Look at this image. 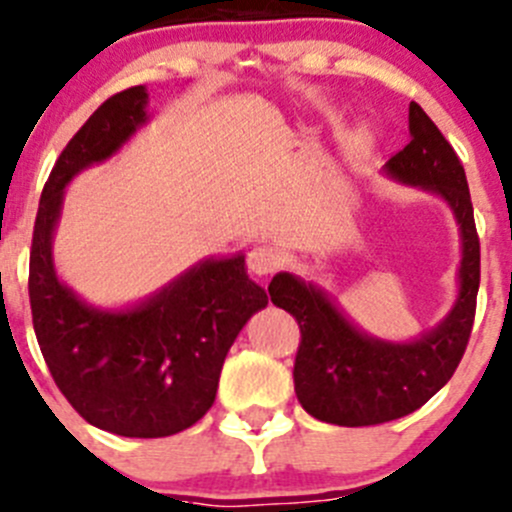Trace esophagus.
Segmentation results:
<instances>
[{
    "label": "esophagus",
    "mask_w": 512,
    "mask_h": 512,
    "mask_svg": "<svg viewBox=\"0 0 512 512\" xmlns=\"http://www.w3.org/2000/svg\"><path fill=\"white\" fill-rule=\"evenodd\" d=\"M285 252L280 247H272V245H260V247H252L250 255H247V267H250L252 275L257 277H267L272 272L280 270L285 265Z\"/></svg>",
    "instance_id": "34e87169"
}]
</instances>
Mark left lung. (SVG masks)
Instances as JSON below:
<instances>
[{"label":"left lung","instance_id":"1","mask_svg":"<svg viewBox=\"0 0 512 512\" xmlns=\"http://www.w3.org/2000/svg\"><path fill=\"white\" fill-rule=\"evenodd\" d=\"M411 141L386 163L401 183L441 195L461 227L458 299L433 332L414 342H381L359 332L327 294L280 272L270 297L299 324L294 391L307 414L337 426H376L414 414L446 386L471 339L480 285V242L466 170L418 103L409 106Z\"/></svg>","mask_w":512,"mask_h":512}]
</instances>
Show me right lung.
<instances>
[{"label":"right lung","mask_w":512,"mask_h":512,"mask_svg":"<svg viewBox=\"0 0 512 512\" xmlns=\"http://www.w3.org/2000/svg\"><path fill=\"white\" fill-rule=\"evenodd\" d=\"M146 103V86L106 98L66 143L41 190L29 255L36 342L56 386L91 426L126 438L173 436L208 414L232 342L267 304L242 255L200 262L123 312L89 307L59 282L51 237L64 188L148 121Z\"/></svg>","instance_id":"add662e5"}]
</instances>
